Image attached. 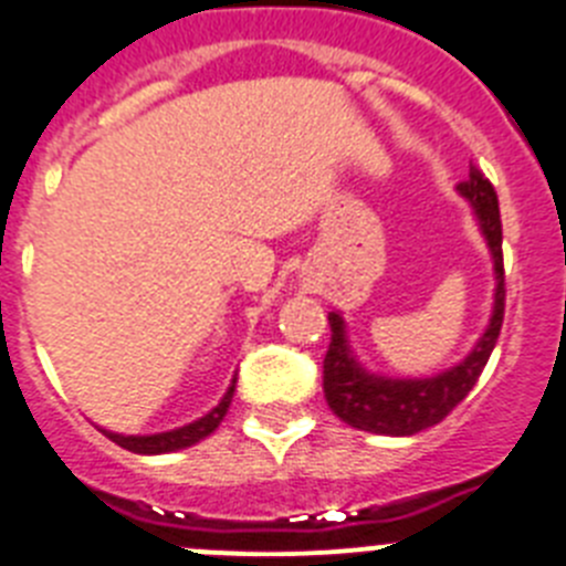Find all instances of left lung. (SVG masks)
<instances>
[{
    "mask_svg": "<svg viewBox=\"0 0 566 566\" xmlns=\"http://www.w3.org/2000/svg\"><path fill=\"white\" fill-rule=\"evenodd\" d=\"M459 195L470 201L482 238L493 258L496 292H493V314L473 352L453 368L433 377L394 379L371 374L357 363L348 332L339 312H328L332 343L323 359V391L326 402L345 424L357 431L382 433V437H413V433L442 422L448 413L462 402L476 385L479 374L488 365L490 352L496 348L504 319V263H502V218H499V198L493 184L470 167L468 181L459 184Z\"/></svg>",
    "mask_w": 566,
    "mask_h": 566,
    "instance_id": "left-lung-1",
    "label": "left lung"
}]
</instances>
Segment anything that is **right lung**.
<instances>
[{"label": "right lung", "instance_id": "1", "mask_svg": "<svg viewBox=\"0 0 566 566\" xmlns=\"http://www.w3.org/2000/svg\"><path fill=\"white\" fill-rule=\"evenodd\" d=\"M234 382L238 377L232 379V385L227 388L223 399L214 405L212 411L203 413L201 419H195V422L184 424V428H175V431H164V433H149V437H124V433H113V431H104L102 433L107 439H113L115 444H122L124 451H133V453H144V457H155V453H172V451H184L189 444L201 442L207 439L209 433L223 422L227 417L229 405H232V394H234Z\"/></svg>", "mask_w": 566, "mask_h": 566}]
</instances>
